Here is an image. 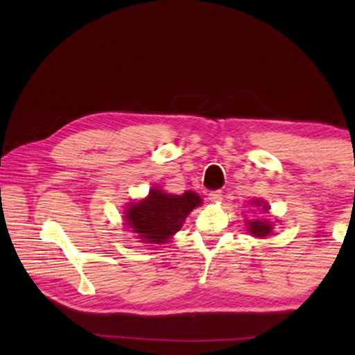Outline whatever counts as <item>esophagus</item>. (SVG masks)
Instances as JSON below:
<instances>
[{"label":"esophagus","mask_w":355,"mask_h":355,"mask_svg":"<svg viewBox=\"0 0 355 355\" xmlns=\"http://www.w3.org/2000/svg\"><path fill=\"white\" fill-rule=\"evenodd\" d=\"M208 199L211 200V202H214V203H218V202L222 200V192L220 191H211V192H209Z\"/></svg>","instance_id":"1"}]
</instances>
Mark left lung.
<instances>
[{
  "label": "left lung",
  "instance_id": "8db88e82",
  "mask_svg": "<svg viewBox=\"0 0 355 355\" xmlns=\"http://www.w3.org/2000/svg\"><path fill=\"white\" fill-rule=\"evenodd\" d=\"M254 207L260 208V211L263 213L269 211V205L263 200H254ZM248 230L252 236H268L272 232V222L268 219L248 220Z\"/></svg>",
  "mask_w": 355,
  "mask_h": 355
}]
</instances>
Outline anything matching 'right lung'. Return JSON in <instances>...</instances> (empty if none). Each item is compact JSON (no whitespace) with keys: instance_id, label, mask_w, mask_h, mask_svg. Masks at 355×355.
<instances>
[{"instance_id":"1","label":"right lung","mask_w":355,"mask_h":355,"mask_svg":"<svg viewBox=\"0 0 355 355\" xmlns=\"http://www.w3.org/2000/svg\"><path fill=\"white\" fill-rule=\"evenodd\" d=\"M202 205L197 192L182 196L167 194L163 189H150L148 196L125 209V225L136 233L141 243L163 244L182 228L184 219L196 207Z\"/></svg>"}]
</instances>
